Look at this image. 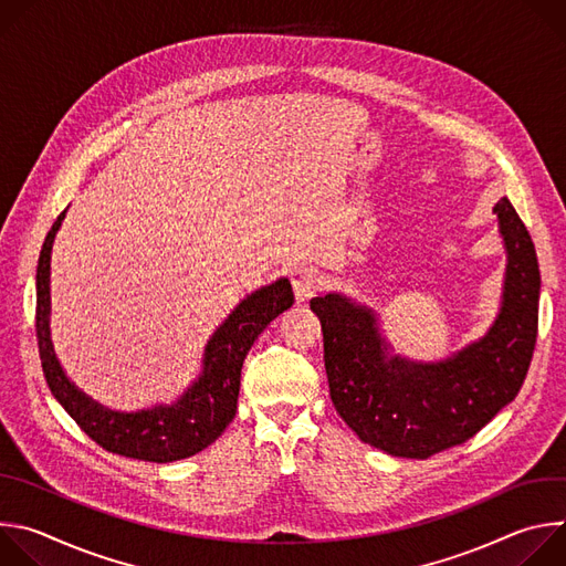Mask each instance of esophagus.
<instances>
[{"instance_id": "34e87169", "label": "esophagus", "mask_w": 566, "mask_h": 566, "mask_svg": "<svg viewBox=\"0 0 566 566\" xmlns=\"http://www.w3.org/2000/svg\"><path fill=\"white\" fill-rule=\"evenodd\" d=\"M291 284H293L295 300L306 302L308 297L315 295V291L319 286V275L308 266H297L291 271Z\"/></svg>"}]
</instances>
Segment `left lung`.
I'll return each instance as SVG.
<instances>
[{"instance_id": "1", "label": "left lung", "mask_w": 566, "mask_h": 566, "mask_svg": "<svg viewBox=\"0 0 566 566\" xmlns=\"http://www.w3.org/2000/svg\"><path fill=\"white\" fill-rule=\"evenodd\" d=\"M495 212L509 251L504 306L486 338L446 363L385 358L367 308L336 293L311 300L325 340L332 400L365 443L394 457L428 459L465 443L522 389L537 340L539 266L531 234L506 197Z\"/></svg>"}]
</instances>
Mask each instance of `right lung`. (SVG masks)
I'll use <instances>...</instances> for the list:
<instances>
[{"label": "right lung", "mask_w": 566, "mask_h": 566, "mask_svg": "<svg viewBox=\"0 0 566 566\" xmlns=\"http://www.w3.org/2000/svg\"><path fill=\"white\" fill-rule=\"evenodd\" d=\"M53 221L38 260V300H35V334L40 347L42 371L51 394L71 419L85 430L98 446L109 452L145 459L177 461L208 448L226 430L237 412L241 365L258 336L271 322L291 308L293 289L289 280H277L241 302L223 325L214 332L206 347L203 374L170 408H154L138 415H118L101 408L83 391H77L64 376L49 336V262L53 237L64 219Z\"/></svg>", "instance_id": "add662e5"}]
</instances>
